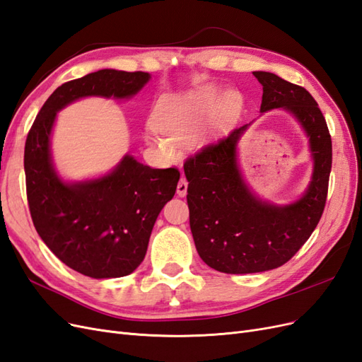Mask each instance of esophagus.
I'll list each match as a JSON object with an SVG mask.
<instances>
[{"label": "esophagus", "instance_id": "1", "mask_svg": "<svg viewBox=\"0 0 362 362\" xmlns=\"http://www.w3.org/2000/svg\"><path fill=\"white\" fill-rule=\"evenodd\" d=\"M187 185H189L187 180H185V178L180 180V182L177 185V194L180 196V198H184V196L187 194Z\"/></svg>", "mask_w": 362, "mask_h": 362}]
</instances>
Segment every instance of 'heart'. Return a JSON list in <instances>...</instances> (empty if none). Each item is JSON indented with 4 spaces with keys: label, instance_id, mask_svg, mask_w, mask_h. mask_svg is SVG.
Segmentation results:
<instances>
[{
    "label": "heart",
    "instance_id": "1",
    "mask_svg": "<svg viewBox=\"0 0 362 362\" xmlns=\"http://www.w3.org/2000/svg\"><path fill=\"white\" fill-rule=\"evenodd\" d=\"M243 96L216 84H204L184 92L160 96L146 125L145 141L164 161H173L202 137L214 139L228 133L243 112Z\"/></svg>",
    "mask_w": 362,
    "mask_h": 362
}]
</instances>
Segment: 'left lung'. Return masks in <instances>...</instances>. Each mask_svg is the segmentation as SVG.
<instances>
[{"mask_svg": "<svg viewBox=\"0 0 362 362\" xmlns=\"http://www.w3.org/2000/svg\"><path fill=\"white\" fill-rule=\"evenodd\" d=\"M262 86L261 113H290L308 139L313 160L305 192L287 204L262 199L250 189L238 160V144L249 122L184 164L196 250L211 269L243 275L276 269L298 252L325 210L332 166L326 120L310 92L266 72H252Z\"/></svg>", "mask_w": 362, "mask_h": 362, "instance_id": "left-lung-1", "label": "left lung"}]
</instances>
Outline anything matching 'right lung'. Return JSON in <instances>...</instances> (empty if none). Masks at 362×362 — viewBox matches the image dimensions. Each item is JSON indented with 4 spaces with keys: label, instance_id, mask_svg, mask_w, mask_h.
<instances>
[{
    "label": "right lung",
    "instance_id": "add662e5",
    "mask_svg": "<svg viewBox=\"0 0 362 362\" xmlns=\"http://www.w3.org/2000/svg\"><path fill=\"white\" fill-rule=\"evenodd\" d=\"M149 80L148 72L101 69L64 83L40 108L25 141L27 199L37 234L68 267L95 279L127 276L140 266L180 172L125 154L101 177L64 180L52 158V129L69 104L90 96L131 100Z\"/></svg>",
    "mask_w": 362,
    "mask_h": 362
}]
</instances>
